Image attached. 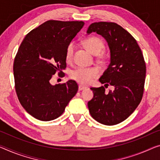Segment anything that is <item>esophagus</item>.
<instances>
[{
	"instance_id": "esophagus-1",
	"label": "esophagus",
	"mask_w": 160,
	"mask_h": 160,
	"mask_svg": "<svg viewBox=\"0 0 160 160\" xmlns=\"http://www.w3.org/2000/svg\"><path fill=\"white\" fill-rule=\"evenodd\" d=\"M85 88H86V87H83V86L78 85V91H82V90L85 89Z\"/></svg>"
}]
</instances>
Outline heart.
Returning <instances> with one entry per match:
<instances>
[{"label":"heart","mask_w":160,"mask_h":160,"mask_svg":"<svg viewBox=\"0 0 160 160\" xmlns=\"http://www.w3.org/2000/svg\"><path fill=\"white\" fill-rule=\"evenodd\" d=\"M83 44L86 48L94 55L99 54L104 47L103 41L97 36H92V37L86 38L83 41ZM74 50L75 44L70 43L66 49L65 57L67 62H70L72 60ZM99 74V70L96 68L78 67L70 72V77L81 84L87 85L92 83L93 79L97 78Z\"/></svg>","instance_id":"obj_1"}]
</instances>
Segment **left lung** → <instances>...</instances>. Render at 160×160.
<instances>
[{"label":"left lung","mask_w":160,"mask_h":160,"mask_svg":"<svg viewBox=\"0 0 160 160\" xmlns=\"http://www.w3.org/2000/svg\"><path fill=\"white\" fill-rule=\"evenodd\" d=\"M104 38L110 51V63L99 82V88H91L94 97L88 102L90 114L98 122L114 125L131 115L141 102L146 77V65L142 51L129 32L112 22H97L88 26ZM115 88L107 93L105 87Z\"/></svg>","instance_id":"obj_1"}]
</instances>
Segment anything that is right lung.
Masks as SVG:
<instances>
[{
    "label": "right lung",
    "instance_id": "right-lung-1",
    "mask_svg": "<svg viewBox=\"0 0 160 160\" xmlns=\"http://www.w3.org/2000/svg\"><path fill=\"white\" fill-rule=\"evenodd\" d=\"M83 25L48 21L22 41L13 63L15 88L22 107L36 119L47 122L60 117L77 94L75 81L52 85L50 80L56 73L64 77L66 49Z\"/></svg>",
    "mask_w": 160,
    "mask_h": 160
}]
</instances>
